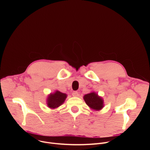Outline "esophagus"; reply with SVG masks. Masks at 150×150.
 I'll return each instance as SVG.
<instances>
[{"mask_svg":"<svg viewBox=\"0 0 150 150\" xmlns=\"http://www.w3.org/2000/svg\"><path fill=\"white\" fill-rule=\"evenodd\" d=\"M78 91H73L72 92V96H74V97H77V96H78Z\"/></svg>","mask_w":150,"mask_h":150,"instance_id":"esophagus-1","label":"esophagus"}]
</instances>
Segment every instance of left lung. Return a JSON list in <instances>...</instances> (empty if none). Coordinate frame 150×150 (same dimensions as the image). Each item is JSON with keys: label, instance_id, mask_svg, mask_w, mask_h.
I'll use <instances>...</instances> for the list:
<instances>
[{"label": "left lung", "instance_id": "obj_1", "mask_svg": "<svg viewBox=\"0 0 150 150\" xmlns=\"http://www.w3.org/2000/svg\"><path fill=\"white\" fill-rule=\"evenodd\" d=\"M83 99L90 108L94 110H100L103 108V100L95 93L85 95Z\"/></svg>", "mask_w": 150, "mask_h": 150}]
</instances>
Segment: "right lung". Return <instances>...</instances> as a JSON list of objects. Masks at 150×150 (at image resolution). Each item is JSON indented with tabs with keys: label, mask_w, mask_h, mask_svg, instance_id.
<instances>
[{
	"label": "right lung",
	"mask_w": 150,
	"mask_h": 150,
	"mask_svg": "<svg viewBox=\"0 0 150 150\" xmlns=\"http://www.w3.org/2000/svg\"><path fill=\"white\" fill-rule=\"evenodd\" d=\"M67 98V94L56 91L54 93L51 94L47 99V105L50 108L54 109L63 103Z\"/></svg>",
	"instance_id": "obj_1"
}]
</instances>
